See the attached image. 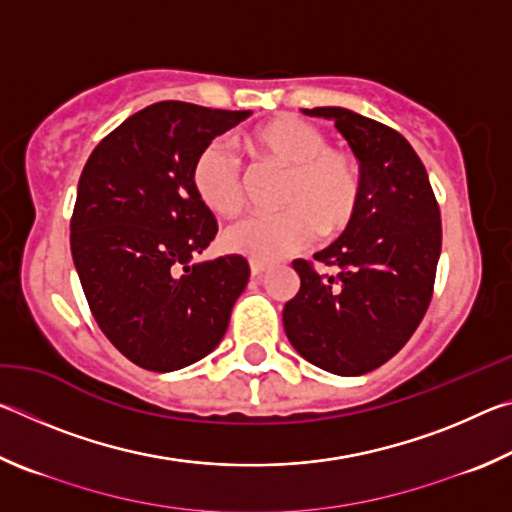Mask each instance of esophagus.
<instances>
[{
    "instance_id": "34e87169",
    "label": "esophagus",
    "mask_w": 512,
    "mask_h": 512,
    "mask_svg": "<svg viewBox=\"0 0 512 512\" xmlns=\"http://www.w3.org/2000/svg\"><path fill=\"white\" fill-rule=\"evenodd\" d=\"M268 268H271V264L268 262H259V259H250V275L253 277H259V275H264Z\"/></svg>"
}]
</instances>
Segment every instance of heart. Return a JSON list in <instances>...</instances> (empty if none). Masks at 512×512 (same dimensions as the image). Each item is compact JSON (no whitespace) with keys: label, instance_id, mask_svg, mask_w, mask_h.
<instances>
[{"label":"heart","instance_id":"b5f03b06","mask_svg":"<svg viewBox=\"0 0 512 512\" xmlns=\"http://www.w3.org/2000/svg\"><path fill=\"white\" fill-rule=\"evenodd\" d=\"M241 144L259 167L287 169L277 205L282 212L232 225L223 232L225 250L253 259H277L305 248L320 228L336 235L359 210L363 178L352 153L327 146V137L309 121L280 115L255 126ZM196 196L212 214L235 219L244 210L246 189L237 160L212 142L192 167Z\"/></svg>","mask_w":512,"mask_h":512}]
</instances>
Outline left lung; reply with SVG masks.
<instances>
[{"label": "left lung", "mask_w": 512, "mask_h": 512, "mask_svg": "<svg viewBox=\"0 0 512 512\" xmlns=\"http://www.w3.org/2000/svg\"><path fill=\"white\" fill-rule=\"evenodd\" d=\"M332 119L357 155L363 192L343 235L293 268L300 291L284 305V332L300 357L332 375L357 377L400 352L431 302L443 244L440 210L418 153L404 137L348 108L302 110Z\"/></svg>", "instance_id": "8db88e82"}]
</instances>
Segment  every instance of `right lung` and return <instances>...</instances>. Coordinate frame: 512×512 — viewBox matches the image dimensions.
<instances>
[{"instance_id":"1","label":"right lung","mask_w":512,"mask_h":512,"mask_svg":"<svg viewBox=\"0 0 512 512\" xmlns=\"http://www.w3.org/2000/svg\"><path fill=\"white\" fill-rule=\"evenodd\" d=\"M250 110L160 101L119 124L85 162L72 214V257L94 320L140 368L173 372L221 343L246 289L241 255L196 262L216 235L192 185L214 137Z\"/></svg>"}]
</instances>
